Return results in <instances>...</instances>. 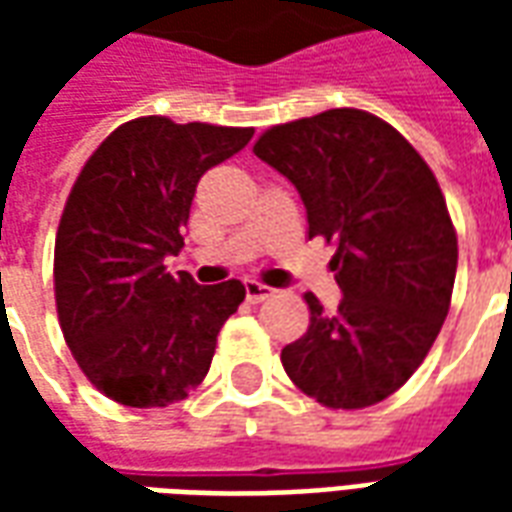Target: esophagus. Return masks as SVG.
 <instances>
[{"mask_svg": "<svg viewBox=\"0 0 512 512\" xmlns=\"http://www.w3.org/2000/svg\"><path fill=\"white\" fill-rule=\"evenodd\" d=\"M244 288H246V299L252 301V304H260V301H266L268 296L274 293V288H268V285H260V282H255V279H249Z\"/></svg>", "mask_w": 512, "mask_h": 512, "instance_id": "obj_1", "label": "esophagus"}]
</instances>
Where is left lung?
<instances>
[{"instance_id": "left-lung-1", "label": "left lung", "mask_w": 512, "mask_h": 512, "mask_svg": "<svg viewBox=\"0 0 512 512\" xmlns=\"http://www.w3.org/2000/svg\"><path fill=\"white\" fill-rule=\"evenodd\" d=\"M255 156L296 186L310 238L337 246L334 312L312 293L310 329L282 367L329 408L381 403L414 376L450 310L458 238L430 167L381 117L329 109L268 128Z\"/></svg>"}]
</instances>
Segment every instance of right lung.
<instances>
[{
    "mask_svg": "<svg viewBox=\"0 0 512 512\" xmlns=\"http://www.w3.org/2000/svg\"><path fill=\"white\" fill-rule=\"evenodd\" d=\"M255 128L136 117L106 136L73 183L54 244L65 343L90 384L131 408L169 406L200 384L238 279L197 285L164 266L183 246L200 178Z\"/></svg>",
    "mask_w": 512,
    "mask_h": 512,
    "instance_id": "1",
    "label": "right lung"
}]
</instances>
